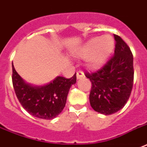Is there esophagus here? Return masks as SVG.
Here are the masks:
<instances>
[{
    "label": "esophagus",
    "mask_w": 147,
    "mask_h": 147,
    "mask_svg": "<svg viewBox=\"0 0 147 147\" xmlns=\"http://www.w3.org/2000/svg\"><path fill=\"white\" fill-rule=\"evenodd\" d=\"M84 77V73L82 72V71H78L77 72V78L78 79H80V78H82Z\"/></svg>",
    "instance_id": "1"
}]
</instances>
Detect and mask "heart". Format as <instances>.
Returning <instances> with one entry per match:
<instances>
[{
    "mask_svg": "<svg viewBox=\"0 0 147 147\" xmlns=\"http://www.w3.org/2000/svg\"><path fill=\"white\" fill-rule=\"evenodd\" d=\"M114 48V40L110 35H103L89 40L78 52V56L87 59L91 69L101 67L110 56Z\"/></svg>",
    "mask_w": 147,
    "mask_h": 147,
    "instance_id": "b5f03b06",
    "label": "heart"
}]
</instances>
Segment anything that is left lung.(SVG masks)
Listing matches in <instances>:
<instances>
[{"instance_id": "8db88e82", "label": "left lung", "mask_w": 147, "mask_h": 147, "mask_svg": "<svg viewBox=\"0 0 147 147\" xmlns=\"http://www.w3.org/2000/svg\"><path fill=\"white\" fill-rule=\"evenodd\" d=\"M113 36L116 41L114 55L96 72L85 73L92 82L91 107L105 115L116 113L125 107L133 86L132 53L121 37Z\"/></svg>"}]
</instances>
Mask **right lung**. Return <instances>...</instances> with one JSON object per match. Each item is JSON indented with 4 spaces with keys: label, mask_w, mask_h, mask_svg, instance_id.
I'll use <instances>...</instances> for the list:
<instances>
[{
    "label": "right lung",
    "mask_w": 147,
    "mask_h": 147,
    "mask_svg": "<svg viewBox=\"0 0 147 147\" xmlns=\"http://www.w3.org/2000/svg\"><path fill=\"white\" fill-rule=\"evenodd\" d=\"M77 81L75 74L71 78L57 77L44 86L27 84L15 69L12 63V84L21 103L29 113L38 118L51 120L63 111L69 88Z\"/></svg>",
    "instance_id": "right-lung-1"
}]
</instances>
